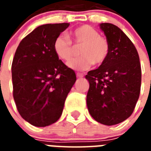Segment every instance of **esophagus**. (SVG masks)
I'll return each mask as SVG.
<instances>
[{
    "instance_id": "1",
    "label": "esophagus",
    "mask_w": 151,
    "mask_h": 151,
    "mask_svg": "<svg viewBox=\"0 0 151 151\" xmlns=\"http://www.w3.org/2000/svg\"><path fill=\"white\" fill-rule=\"evenodd\" d=\"M76 75H77V77H78V78H83V77H84V74H83V73H77V74H76Z\"/></svg>"
}]
</instances>
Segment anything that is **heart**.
Wrapping results in <instances>:
<instances>
[{"label": "heart", "instance_id": "b5f03b06", "mask_svg": "<svg viewBox=\"0 0 151 151\" xmlns=\"http://www.w3.org/2000/svg\"><path fill=\"white\" fill-rule=\"evenodd\" d=\"M57 37L53 43V50L57 56L63 61H69L73 57L74 47H81L77 59L67 63L70 68L85 70L92 64L101 65L107 59L110 53V44L107 39L100 36L96 29L88 25L76 28L68 35ZM73 43V44L72 45Z\"/></svg>", "mask_w": 151, "mask_h": 151}]
</instances>
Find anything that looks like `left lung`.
Segmentation results:
<instances>
[{
	"label": "left lung",
	"mask_w": 151,
	"mask_h": 151,
	"mask_svg": "<svg viewBox=\"0 0 151 151\" xmlns=\"http://www.w3.org/2000/svg\"><path fill=\"white\" fill-rule=\"evenodd\" d=\"M110 44L105 63L88 71V112L96 122L114 125L124 122L133 112L141 86V66L136 47L126 34L111 23H100Z\"/></svg>",
	"instance_id": "8db88e82"
}]
</instances>
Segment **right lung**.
Here are the masks:
<instances>
[{"instance_id": "obj_1", "label": "right lung", "mask_w": 151, "mask_h": 151, "mask_svg": "<svg viewBox=\"0 0 151 151\" xmlns=\"http://www.w3.org/2000/svg\"><path fill=\"white\" fill-rule=\"evenodd\" d=\"M70 23L45 24L25 37L12 65L13 97L21 117L32 125L45 127L62 115L76 74L59 59L53 43Z\"/></svg>"}]
</instances>
